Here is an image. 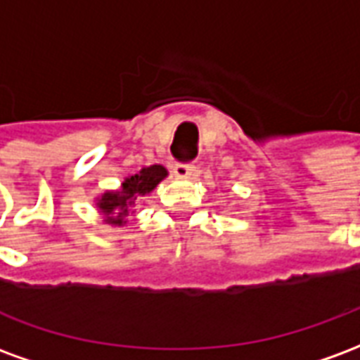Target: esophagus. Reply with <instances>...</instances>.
Masks as SVG:
<instances>
[{"instance_id":"esophagus-1","label":"esophagus","mask_w":360,"mask_h":360,"mask_svg":"<svg viewBox=\"0 0 360 360\" xmlns=\"http://www.w3.org/2000/svg\"><path fill=\"white\" fill-rule=\"evenodd\" d=\"M173 173H175L179 179H191V177H195L196 167L193 164H175Z\"/></svg>"}]
</instances>
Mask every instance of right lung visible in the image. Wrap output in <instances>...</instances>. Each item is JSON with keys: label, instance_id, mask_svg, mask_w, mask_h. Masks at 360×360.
Returning <instances> with one entry per match:
<instances>
[{"label": "right lung", "instance_id": "1", "mask_svg": "<svg viewBox=\"0 0 360 360\" xmlns=\"http://www.w3.org/2000/svg\"><path fill=\"white\" fill-rule=\"evenodd\" d=\"M165 177H167V169L164 165H148V167H142L139 173L125 177L121 187L115 191H103L102 195L96 196V208L102 214L103 224L113 227L125 226L127 216L136 200L141 196L150 195Z\"/></svg>", "mask_w": 360, "mask_h": 360}]
</instances>
